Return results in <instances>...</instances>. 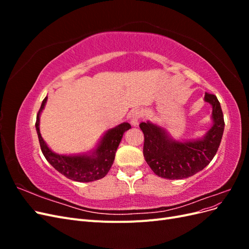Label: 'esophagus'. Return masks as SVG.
<instances>
[{"instance_id":"34e87169","label":"esophagus","mask_w":249,"mask_h":249,"mask_svg":"<svg viewBox=\"0 0 249 249\" xmlns=\"http://www.w3.org/2000/svg\"><path fill=\"white\" fill-rule=\"evenodd\" d=\"M141 118H142V112L139 109L133 111L131 113V115H130V122H131L132 125L133 126H138Z\"/></svg>"}]
</instances>
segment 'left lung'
<instances>
[{"mask_svg": "<svg viewBox=\"0 0 249 249\" xmlns=\"http://www.w3.org/2000/svg\"><path fill=\"white\" fill-rule=\"evenodd\" d=\"M205 102L212 106L213 125L201 138L178 141L172 139L164 127L150 122L141 123L144 134L143 156L158 177L180 179L194 176L212 161L220 145L224 119L216 95L206 92Z\"/></svg>", "mask_w": 249, "mask_h": 249, "instance_id": "1", "label": "left lung"}]
</instances>
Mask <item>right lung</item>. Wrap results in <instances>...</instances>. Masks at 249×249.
<instances>
[{
  "label": "right lung",
  "instance_id": "obj_1",
  "mask_svg": "<svg viewBox=\"0 0 249 249\" xmlns=\"http://www.w3.org/2000/svg\"><path fill=\"white\" fill-rule=\"evenodd\" d=\"M48 96L44 97L38 114L36 117V132L38 135L39 144L43 156L47 161L61 175L76 182H93L103 178L109 172L115 159V153L123 139L124 133L131 129V124L127 123L120 124L113 129L108 130L104 134L100 142L94 149L88 154L82 155H59L53 152L41 137L39 130L40 114L46 106Z\"/></svg>",
  "mask_w": 249,
  "mask_h": 249
}]
</instances>
